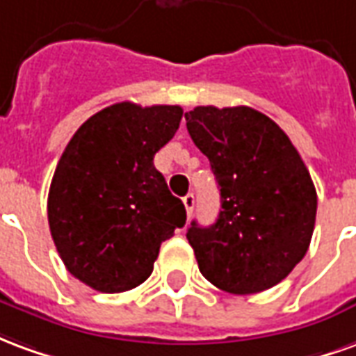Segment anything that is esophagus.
<instances>
[{
	"label": "esophagus",
	"instance_id": "esophagus-1",
	"mask_svg": "<svg viewBox=\"0 0 356 356\" xmlns=\"http://www.w3.org/2000/svg\"><path fill=\"white\" fill-rule=\"evenodd\" d=\"M183 204H185L186 216H188V217L193 216V209H194V196H193V194H186L185 198H183Z\"/></svg>",
	"mask_w": 356,
	"mask_h": 356
}]
</instances>
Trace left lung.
<instances>
[{
	"label": "left lung",
	"mask_w": 356,
	"mask_h": 356,
	"mask_svg": "<svg viewBox=\"0 0 356 356\" xmlns=\"http://www.w3.org/2000/svg\"><path fill=\"white\" fill-rule=\"evenodd\" d=\"M186 129L208 156L221 193L217 221H193L186 238L200 273L219 290L257 293L305 257L316 191L288 135L250 106H196Z\"/></svg>",
	"instance_id": "obj_1"
}]
</instances>
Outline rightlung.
Listing matches in <instances>:
<instances>
[{
	"mask_svg": "<svg viewBox=\"0 0 356 356\" xmlns=\"http://www.w3.org/2000/svg\"><path fill=\"white\" fill-rule=\"evenodd\" d=\"M181 106L116 102L83 122L57 163L47 219L60 259L78 280L102 293L147 280L163 240L186 221L154 168L173 139Z\"/></svg>",
	"mask_w": 356,
	"mask_h": 356,
	"instance_id": "add662e5",
	"label": "right lung"
}]
</instances>
